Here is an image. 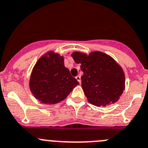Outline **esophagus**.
Here are the masks:
<instances>
[{
	"label": "esophagus",
	"instance_id": "34e87169",
	"mask_svg": "<svg viewBox=\"0 0 148 148\" xmlns=\"http://www.w3.org/2000/svg\"><path fill=\"white\" fill-rule=\"evenodd\" d=\"M75 78H76V80L77 81H78V82H79L80 84H81V76H80V75H77L76 77H75Z\"/></svg>",
	"mask_w": 148,
	"mask_h": 148
}]
</instances>
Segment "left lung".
<instances>
[{
    "instance_id": "1",
    "label": "left lung",
    "mask_w": 148,
    "mask_h": 148,
    "mask_svg": "<svg viewBox=\"0 0 148 148\" xmlns=\"http://www.w3.org/2000/svg\"><path fill=\"white\" fill-rule=\"evenodd\" d=\"M75 63L84 72L81 86L87 101L96 106H106L117 102L125 89V73L112 56L101 51L86 54L72 53Z\"/></svg>"
}]
</instances>
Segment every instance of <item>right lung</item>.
Instances as JSON below:
<instances>
[{
	"mask_svg": "<svg viewBox=\"0 0 148 148\" xmlns=\"http://www.w3.org/2000/svg\"><path fill=\"white\" fill-rule=\"evenodd\" d=\"M79 84L65 67L63 56L50 51L38 59L34 66L29 80L32 95L40 103H58L69 95Z\"/></svg>",
	"mask_w": 148,
	"mask_h": 148,
	"instance_id": "add662e5",
	"label": "right lung"
}]
</instances>
